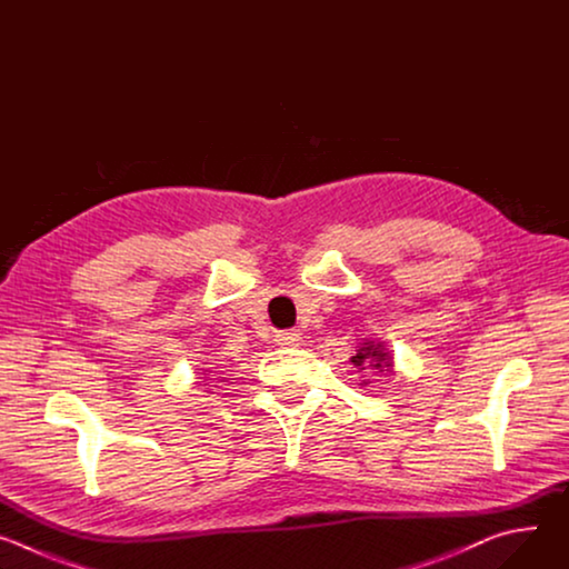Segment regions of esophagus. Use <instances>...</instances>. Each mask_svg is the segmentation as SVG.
Listing matches in <instances>:
<instances>
[{
    "label": "esophagus",
    "mask_w": 569,
    "mask_h": 569,
    "mask_svg": "<svg viewBox=\"0 0 569 569\" xmlns=\"http://www.w3.org/2000/svg\"><path fill=\"white\" fill-rule=\"evenodd\" d=\"M277 342H279L281 347L295 349V347L301 345V333H299V331H279V333H277Z\"/></svg>",
    "instance_id": "1"
}]
</instances>
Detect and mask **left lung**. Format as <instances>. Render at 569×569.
I'll return each mask as SVG.
<instances>
[{
  "mask_svg": "<svg viewBox=\"0 0 569 569\" xmlns=\"http://www.w3.org/2000/svg\"><path fill=\"white\" fill-rule=\"evenodd\" d=\"M351 362L358 371H393V356L385 349V342L378 340H362L356 356H351ZM362 385H369V380H362Z\"/></svg>",
  "mask_w": 569,
  "mask_h": 569,
  "instance_id": "obj_1",
  "label": "left lung"
}]
</instances>
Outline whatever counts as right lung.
Masks as SVG:
<instances>
[{
    "mask_svg": "<svg viewBox=\"0 0 569 569\" xmlns=\"http://www.w3.org/2000/svg\"><path fill=\"white\" fill-rule=\"evenodd\" d=\"M204 371H207V369H204ZM207 373H211V371H207Z\"/></svg>",
    "mask_w": 569,
    "mask_h": 569,
    "instance_id": "right-lung-1",
    "label": "right lung"
}]
</instances>
